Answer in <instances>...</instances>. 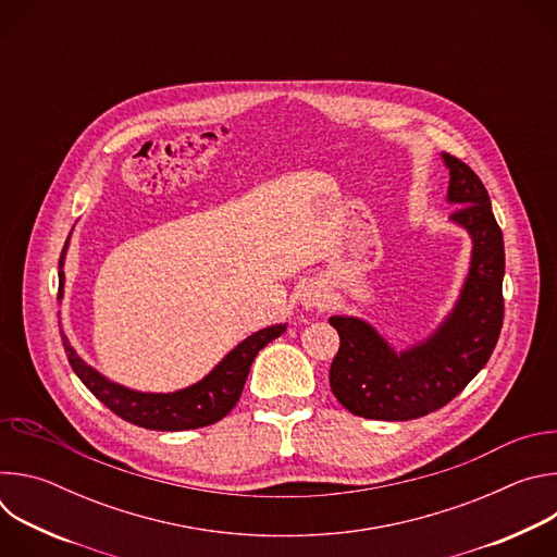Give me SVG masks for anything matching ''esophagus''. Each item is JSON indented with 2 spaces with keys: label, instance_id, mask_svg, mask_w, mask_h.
I'll list each match as a JSON object with an SVG mask.
<instances>
[{
  "label": "esophagus",
  "instance_id": "obj_1",
  "mask_svg": "<svg viewBox=\"0 0 557 557\" xmlns=\"http://www.w3.org/2000/svg\"><path fill=\"white\" fill-rule=\"evenodd\" d=\"M301 306L306 308V310H312V308H324L326 306V301H329V297H326V293L320 288V286H314V284H308V286H304V290H301Z\"/></svg>",
  "mask_w": 557,
  "mask_h": 557
}]
</instances>
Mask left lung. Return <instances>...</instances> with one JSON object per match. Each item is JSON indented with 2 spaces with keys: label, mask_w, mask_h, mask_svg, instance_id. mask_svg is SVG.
<instances>
[{
  "label": "left lung",
  "mask_w": 557,
  "mask_h": 557,
  "mask_svg": "<svg viewBox=\"0 0 557 557\" xmlns=\"http://www.w3.org/2000/svg\"><path fill=\"white\" fill-rule=\"evenodd\" d=\"M441 156L449 170L447 202L458 207L449 222L471 237L469 271L454 308L428 339L401 352L359 317L329 320L339 333L333 394L363 419L410 421L443 408L485 368L503 329L505 243L490 194L462 161Z\"/></svg>",
  "instance_id": "left-lung-1"
}]
</instances>
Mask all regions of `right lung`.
<instances>
[{
  "instance_id": "add662e5",
  "label": "right lung",
  "mask_w": 557,
  "mask_h": 557,
  "mask_svg": "<svg viewBox=\"0 0 557 557\" xmlns=\"http://www.w3.org/2000/svg\"><path fill=\"white\" fill-rule=\"evenodd\" d=\"M70 237L63 245L59 258V299H63L65 284V251ZM286 331V324L267 326L245 342L237 344L224 359L200 381L187 385L176 392H138L125 387L121 383L110 381L90 363H86L78 352L72 348L67 337L61 331V342L67 355V361L74 374L84 381V385L97 396V399L108 406L116 417L156 432H181L211 425L224 419L240 399L243 387L247 383L249 370L258 352L273 339H277Z\"/></svg>"
}]
</instances>
